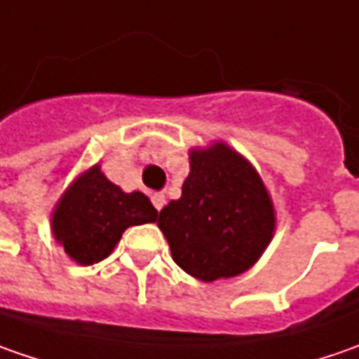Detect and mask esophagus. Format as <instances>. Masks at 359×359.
Here are the masks:
<instances>
[{
    "label": "esophagus",
    "mask_w": 359,
    "mask_h": 359,
    "mask_svg": "<svg viewBox=\"0 0 359 359\" xmlns=\"http://www.w3.org/2000/svg\"><path fill=\"white\" fill-rule=\"evenodd\" d=\"M151 203H154V208L159 212V210L165 205V196H163L161 191H156V194L151 196Z\"/></svg>",
    "instance_id": "esophagus-1"
}]
</instances>
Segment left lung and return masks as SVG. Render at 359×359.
Returning a JSON list of instances; mask_svg holds the SVG:
<instances>
[{
    "label": "left lung",
    "mask_w": 359,
    "mask_h": 359,
    "mask_svg": "<svg viewBox=\"0 0 359 359\" xmlns=\"http://www.w3.org/2000/svg\"><path fill=\"white\" fill-rule=\"evenodd\" d=\"M173 262L201 282L236 278L276 233V210L254 165L226 142L189 149L182 198L159 212Z\"/></svg>",
    "instance_id": "obj_1"
}]
</instances>
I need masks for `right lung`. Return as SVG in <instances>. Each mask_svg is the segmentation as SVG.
Masks as SVG:
<instances>
[{"label":"right lung","instance_id":"obj_1","mask_svg":"<svg viewBox=\"0 0 359 359\" xmlns=\"http://www.w3.org/2000/svg\"><path fill=\"white\" fill-rule=\"evenodd\" d=\"M158 210L142 191H123L95 163L81 172L51 212V233L79 266L102 262L131 226L154 224Z\"/></svg>","mask_w":359,"mask_h":359}]
</instances>
